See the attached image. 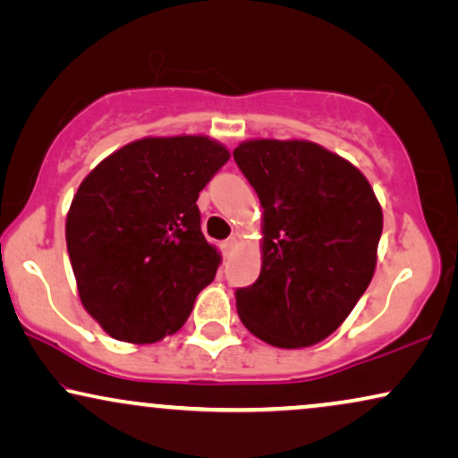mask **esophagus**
Segmentation results:
<instances>
[{
    "label": "esophagus",
    "instance_id": "34e87169",
    "mask_svg": "<svg viewBox=\"0 0 458 458\" xmlns=\"http://www.w3.org/2000/svg\"><path fill=\"white\" fill-rule=\"evenodd\" d=\"M236 245H239V236H230V239H225V241L222 242V249H224L225 258H228V255L234 251Z\"/></svg>",
    "mask_w": 458,
    "mask_h": 458
}]
</instances>
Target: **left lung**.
I'll return each instance as SVG.
<instances>
[{"instance_id": "obj_1", "label": "left lung", "mask_w": 458, "mask_h": 458, "mask_svg": "<svg viewBox=\"0 0 458 458\" xmlns=\"http://www.w3.org/2000/svg\"><path fill=\"white\" fill-rule=\"evenodd\" d=\"M234 161L258 192L261 272L236 291L242 325L300 350L337 331L373 278L383 211L344 157L310 140H245Z\"/></svg>"}]
</instances>
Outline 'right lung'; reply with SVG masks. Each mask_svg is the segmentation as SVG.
I'll return each mask as SVG.
<instances>
[{
    "label": "right lung",
    "mask_w": 458,
    "mask_h": 458,
    "mask_svg": "<svg viewBox=\"0 0 458 458\" xmlns=\"http://www.w3.org/2000/svg\"><path fill=\"white\" fill-rule=\"evenodd\" d=\"M230 150L209 136H150L85 175L66 213L79 300L111 337L155 344L178 333L222 255L197 207Z\"/></svg>",
    "instance_id": "right-lung-1"
}]
</instances>
